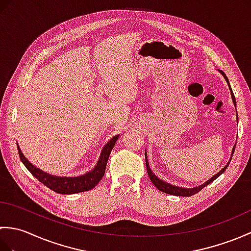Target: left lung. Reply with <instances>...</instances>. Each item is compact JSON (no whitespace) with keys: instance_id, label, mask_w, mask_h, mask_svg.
Returning a JSON list of instances; mask_svg holds the SVG:
<instances>
[{"instance_id":"1","label":"left lung","mask_w":251,"mask_h":251,"mask_svg":"<svg viewBox=\"0 0 251 251\" xmlns=\"http://www.w3.org/2000/svg\"><path fill=\"white\" fill-rule=\"evenodd\" d=\"M219 71H220V73L223 75V77L226 78V83H227V85H228V88H230V92H231V96H232V100H233V102H234V105L236 106V100H235V97H234L233 90H232V88H231V85H230V82H228L227 76L226 75L225 72H223V71H221V70H219ZM234 151H235V146H234V148H233L232 154H231V158H230V161H228V163L226 164V166L223 167L219 173H218L217 175L214 176V177L210 178L209 180H207L205 183H202V184L200 185V186H196V188H191V189L180 188V186H176V185H173V184H170V183H167V182H165V181H163L162 179L157 178L156 176L152 173V170H151L150 166H149V162H148V157H147V153H146V165H147V170H148L149 178H150V180L152 181V183L156 186V189H158L159 191H162V192H165V193L170 194V195H176V196H192V195H194V194H196V193H199V192H200L201 189H204L206 185L211 183L212 181H215L218 177H219L220 175H222L223 173L226 172V169L227 168L228 164H230V162H231L232 156H233V154H234Z\"/></svg>"}]
</instances>
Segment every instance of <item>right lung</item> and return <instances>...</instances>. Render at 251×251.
I'll return each instance as SVG.
<instances>
[{
	"instance_id": "right-lung-1",
	"label": "right lung",
	"mask_w": 251,
	"mask_h": 251,
	"mask_svg": "<svg viewBox=\"0 0 251 251\" xmlns=\"http://www.w3.org/2000/svg\"><path fill=\"white\" fill-rule=\"evenodd\" d=\"M119 137H120L119 135L113 137L104 146L102 151H101L97 165H96L95 168L93 170H90L89 173L78 176V177H58V176L47 174L43 172V170L33 166V165H32L28 159L25 157V155L23 154V152H21L20 148L18 146H17V149H18V153H19V157L21 159V162L24 163L26 169H28L29 172L33 175V177H35L40 181V182L46 185L49 189L56 192V193L74 194V193H79V192L92 190L99 183V181L102 179L104 175L106 163H108L110 153L112 151V149H113L116 140L119 139Z\"/></svg>"
}]
</instances>
